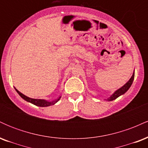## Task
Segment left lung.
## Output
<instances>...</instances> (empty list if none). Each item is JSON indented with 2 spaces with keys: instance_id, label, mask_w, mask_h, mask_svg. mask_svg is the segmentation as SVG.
<instances>
[{
  "instance_id": "1",
  "label": "left lung",
  "mask_w": 148,
  "mask_h": 148,
  "mask_svg": "<svg viewBox=\"0 0 148 148\" xmlns=\"http://www.w3.org/2000/svg\"><path fill=\"white\" fill-rule=\"evenodd\" d=\"M134 79V71L133 72V74H132V77L130 78V79L127 81L126 84L124 85L123 86H122L121 88H120L119 89L117 90H115L114 92H113V94H112L109 97H108L107 99H105V100H106V101H113V100L117 99L118 97L123 95L125 94V93L129 89H130L131 86H132V83H133Z\"/></svg>"
}]
</instances>
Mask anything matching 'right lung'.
<instances>
[{
    "label": "right lung",
    "mask_w": 148,
    "mask_h": 148,
    "mask_svg": "<svg viewBox=\"0 0 148 148\" xmlns=\"http://www.w3.org/2000/svg\"><path fill=\"white\" fill-rule=\"evenodd\" d=\"M14 88L21 98H23V99L25 100L26 101H28V102L33 103V104L35 105V106H37L47 107V106H52V105H54L55 103H56L61 98V95H60L58 97H57L56 99H53V100H51V101H49V100L42 99H33V98H30V97H28L25 96V95H23V93L21 92L18 91L17 89H16V88Z\"/></svg>",
    "instance_id": "1"
}]
</instances>
